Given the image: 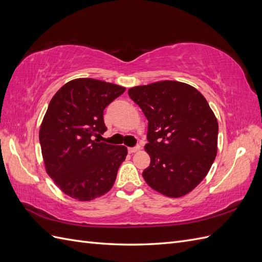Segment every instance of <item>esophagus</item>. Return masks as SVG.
<instances>
[{
	"label": "esophagus",
	"mask_w": 262,
	"mask_h": 262,
	"mask_svg": "<svg viewBox=\"0 0 262 262\" xmlns=\"http://www.w3.org/2000/svg\"><path fill=\"white\" fill-rule=\"evenodd\" d=\"M140 145H138V146H134V147H129L128 148V150H129V153H131V154H133V153H136V152H138V150H140Z\"/></svg>",
	"instance_id": "1"
}]
</instances>
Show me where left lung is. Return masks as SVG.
<instances>
[{
  "mask_svg": "<svg viewBox=\"0 0 262 262\" xmlns=\"http://www.w3.org/2000/svg\"><path fill=\"white\" fill-rule=\"evenodd\" d=\"M128 94L148 120L146 184L166 196L186 195L208 175L217 153L219 123L207 99L177 81L136 86Z\"/></svg>",
  "mask_w": 262,
  "mask_h": 262,
  "instance_id": "obj_1",
  "label": "left lung"
}]
</instances>
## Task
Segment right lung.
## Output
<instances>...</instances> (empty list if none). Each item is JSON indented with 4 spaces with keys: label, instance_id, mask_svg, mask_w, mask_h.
<instances>
[{
    "label": "right lung",
    "instance_id": "obj_1",
    "mask_svg": "<svg viewBox=\"0 0 262 262\" xmlns=\"http://www.w3.org/2000/svg\"><path fill=\"white\" fill-rule=\"evenodd\" d=\"M125 87L75 78L54 94L39 130L46 171L63 192L91 201L113 188L128 149L99 142L104 109Z\"/></svg>",
    "mask_w": 262,
    "mask_h": 262
}]
</instances>
